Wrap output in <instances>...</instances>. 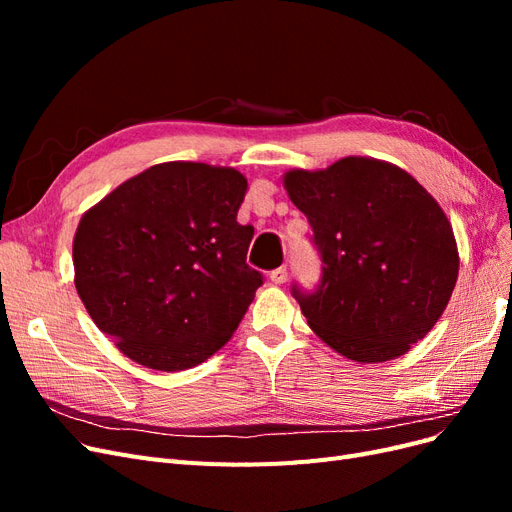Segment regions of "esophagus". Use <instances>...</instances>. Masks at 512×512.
Instances as JSON below:
<instances>
[{
  "label": "esophagus",
  "instance_id": "34e87169",
  "mask_svg": "<svg viewBox=\"0 0 512 512\" xmlns=\"http://www.w3.org/2000/svg\"><path fill=\"white\" fill-rule=\"evenodd\" d=\"M269 280H271L273 284H284V282L288 280V269H286V267L273 269V271L269 273Z\"/></svg>",
  "mask_w": 512,
  "mask_h": 512
}]
</instances>
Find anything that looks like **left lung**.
<instances>
[{
    "instance_id": "obj_1",
    "label": "left lung",
    "mask_w": 512,
    "mask_h": 512,
    "mask_svg": "<svg viewBox=\"0 0 512 512\" xmlns=\"http://www.w3.org/2000/svg\"><path fill=\"white\" fill-rule=\"evenodd\" d=\"M284 185L322 262L312 290L290 288L309 327L359 363L408 352L457 282V243L440 205L406 170L369 158L290 170Z\"/></svg>"
}]
</instances>
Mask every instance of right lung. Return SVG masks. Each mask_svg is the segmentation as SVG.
I'll return each mask as SVG.
<instances>
[{"label": "right lung", "instance_id": "1", "mask_svg": "<svg viewBox=\"0 0 512 512\" xmlns=\"http://www.w3.org/2000/svg\"><path fill=\"white\" fill-rule=\"evenodd\" d=\"M235 168L166 162L121 183L76 228L74 284L98 329L132 361L179 371L237 331L262 273L247 265L254 226L237 211Z\"/></svg>", "mask_w": 512, "mask_h": 512}]
</instances>
